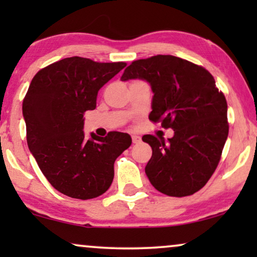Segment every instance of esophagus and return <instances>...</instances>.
Listing matches in <instances>:
<instances>
[{
  "mask_svg": "<svg viewBox=\"0 0 257 257\" xmlns=\"http://www.w3.org/2000/svg\"><path fill=\"white\" fill-rule=\"evenodd\" d=\"M132 142L133 144H139L140 142H142V138H140L139 136H132Z\"/></svg>",
  "mask_w": 257,
  "mask_h": 257,
  "instance_id": "obj_1",
  "label": "esophagus"
}]
</instances>
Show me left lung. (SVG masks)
<instances>
[{
    "mask_svg": "<svg viewBox=\"0 0 257 257\" xmlns=\"http://www.w3.org/2000/svg\"><path fill=\"white\" fill-rule=\"evenodd\" d=\"M146 80L153 92V122L171 127L174 136L146 135L152 147L145 173L152 186L170 196L194 194L217 167L228 137L227 101L205 68L171 55L132 62L121 76Z\"/></svg>",
    "mask_w": 257,
    "mask_h": 257,
    "instance_id": "1",
    "label": "left lung"
}]
</instances>
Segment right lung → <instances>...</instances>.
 <instances>
[{
	"mask_svg": "<svg viewBox=\"0 0 257 257\" xmlns=\"http://www.w3.org/2000/svg\"><path fill=\"white\" fill-rule=\"evenodd\" d=\"M126 66L69 57L38 71L23 100L27 143L51 186L70 198H97L110 188L114 161L132 144L127 133L84 135V112L94 110L97 94Z\"/></svg>",
	"mask_w": 257,
	"mask_h": 257,
	"instance_id": "right-lung-1",
	"label": "right lung"
}]
</instances>
